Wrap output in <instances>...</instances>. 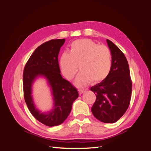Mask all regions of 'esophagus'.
I'll return each instance as SVG.
<instances>
[{"label": "esophagus", "mask_w": 151, "mask_h": 151, "mask_svg": "<svg viewBox=\"0 0 151 151\" xmlns=\"http://www.w3.org/2000/svg\"><path fill=\"white\" fill-rule=\"evenodd\" d=\"M86 91V90H85V89H78V91H79V94H83V93H84Z\"/></svg>", "instance_id": "obj_1"}]
</instances>
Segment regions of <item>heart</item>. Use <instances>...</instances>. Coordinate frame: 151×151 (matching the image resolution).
<instances>
[{"label": "heart", "mask_w": 151, "mask_h": 151, "mask_svg": "<svg viewBox=\"0 0 151 151\" xmlns=\"http://www.w3.org/2000/svg\"><path fill=\"white\" fill-rule=\"evenodd\" d=\"M111 53L105 45L89 39L76 40L70 45V52L63 53L60 57L61 70L68 79L74 78L79 68L82 71L76 84L79 87L98 84L106 78L111 70Z\"/></svg>", "instance_id": "b5f03b06"}]
</instances>
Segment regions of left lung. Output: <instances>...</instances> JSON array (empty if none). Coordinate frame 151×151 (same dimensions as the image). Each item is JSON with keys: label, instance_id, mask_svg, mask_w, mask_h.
I'll return each mask as SVG.
<instances>
[{"label": "left lung", "instance_id": "left-lung-1", "mask_svg": "<svg viewBox=\"0 0 151 151\" xmlns=\"http://www.w3.org/2000/svg\"><path fill=\"white\" fill-rule=\"evenodd\" d=\"M106 41L111 53V68L106 79L91 88L96 96L91 110L99 121L115 123L129 106L132 83L125 55L111 41Z\"/></svg>", "mask_w": 151, "mask_h": 151}]
</instances>
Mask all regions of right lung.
I'll return each instance as SVG.
<instances>
[{
	"mask_svg": "<svg viewBox=\"0 0 151 151\" xmlns=\"http://www.w3.org/2000/svg\"><path fill=\"white\" fill-rule=\"evenodd\" d=\"M65 41V39L51 40L41 45L26 63L22 76L27 106L36 120L48 127L60 125L64 122L71 111L73 102L79 96L77 89L60 74L58 55ZM40 75L47 77L52 89L54 108L47 114H41L35 108L30 96L31 84Z\"/></svg>",
	"mask_w": 151,
	"mask_h": 151,
	"instance_id": "add662e5",
	"label": "right lung"
}]
</instances>
